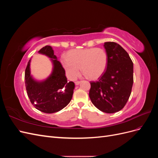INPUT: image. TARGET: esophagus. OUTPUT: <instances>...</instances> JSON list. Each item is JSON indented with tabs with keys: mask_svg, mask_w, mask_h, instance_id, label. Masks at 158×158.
Listing matches in <instances>:
<instances>
[{
	"mask_svg": "<svg viewBox=\"0 0 158 158\" xmlns=\"http://www.w3.org/2000/svg\"><path fill=\"white\" fill-rule=\"evenodd\" d=\"M80 83V81H76V82H75L76 85H79Z\"/></svg>",
	"mask_w": 158,
	"mask_h": 158,
	"instance_id": "esophagus-1",
	"label": "esophagus"
}]
</instances>
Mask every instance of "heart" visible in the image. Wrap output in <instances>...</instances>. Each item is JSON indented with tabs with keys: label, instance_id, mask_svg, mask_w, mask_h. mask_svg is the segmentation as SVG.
<instances>
[{
	"label": "heart",
	"instance_id": "b5f03b06",
	"mask_svg": "<svg viewBox=\"0 0 158 158\" xmlns=\"http://www.w3.org/2000/svg\"><path fill=\"white\" fill-rule=\"evenodd\" d=\"M62 64L71 78L79 74V69L89 79L96 80L105 73L108 64L107 51L102 48L76 49L66 52Z\"/></svg>",
	"mask_w": 158,
	"mask_h": 158
}]
</instances>
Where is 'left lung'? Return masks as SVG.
Listing matches in <instances>:
<instances>
[{
  "instance_id": "obj_1",
  "label": "left lung",
  "mask_w": 158,
  "mask_h": 158,
  "mask_svg": "<svg viewBox=\"0 0 158 158\" xmlns=\"http://www.w3.org/2000/svg\"><path fill=\"white\" fill-rule=\"evenodd\" d=\"M108 55L105 73L90 82L89 96L92 103L104 113L121 110L130 97L133 84V63L128 52L115 42H106Z\"/></svg>"
}]
</instances>
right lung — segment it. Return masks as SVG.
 <instances>
[{
    "label": "right lung",
    "mask_w": 158,
    "mask_h": 158,
    "mask_svg": "<svg viewBox=\"0 0 158 158\" xmlns=\"http://www.w3.org/2000/svg\"><path fill=\"white\" fill-rule=\"evenodd\" d=\"M39 52L51 59L54 65L53 70L46 80L41 82H36L30 75V60L25 70L27 94L31 104L39 111L45 113L58 112L71 101L74 83L67 81L63 65L56 59L51 46H45Z\"/></svg>",
    "instance_id": "1"
}]
</instances>
